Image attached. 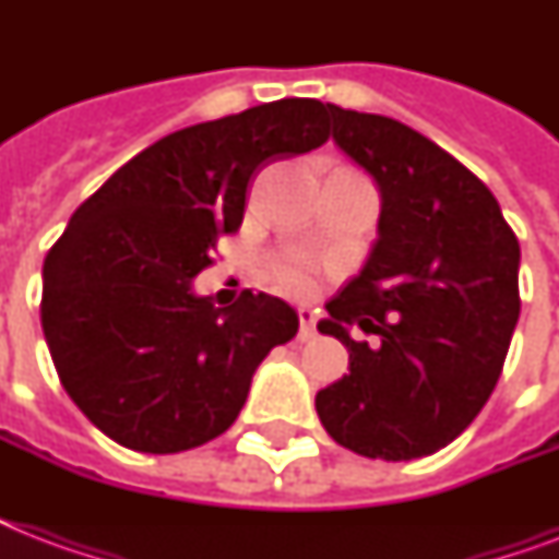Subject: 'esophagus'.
Here are the masks:
<instances>
[{
	"label": "esophagus",
	"mask_w": 559,
	"mask_h": 559,
	"mask_svg": "<svg viewBox=\"0 0 559 559\" xmlns=\"http://www.w3.org/2000/svg\"><path fill=\"white\" fill-rule=\"evenodd\" d=\"M298 322H301V331H298V340L307 342L316 336V313L310 307H298Z\"/></svg>",
	"instance_id": "1"
}]
</instances>
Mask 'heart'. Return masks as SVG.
Here are the masks:
<instances>
[{
  "label": "heart",
  "mask_w": 559,
  "mask_h": 559,
  "mask_svg": "<svg viewBox=\"0 0 559 559\" xmlns=\"http://www.w3.org/2000/svg\"><path fill=\"white\" fill-rule=\"evenodd\" d=\"M272 281L287 293L307 296L316 287V263L305 254H281L270 266Z\"/></svg>",
  "instance_id": "heart-1"
}]
</instances>
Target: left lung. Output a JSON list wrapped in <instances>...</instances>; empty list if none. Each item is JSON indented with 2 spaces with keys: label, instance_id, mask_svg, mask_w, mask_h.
Returning a JSON list of instances; mask_svg holds the SVG:
<instances>
[{
  "label": "left lung",
  "instance_id": "obj_1",
  "mask_svg": "<svg viewBox=\"0 0 559 559\" xmlns=\"http://www.w3.org/2000/svg\"><path fill=\"white\" fill-rule=\"evenodd\" d=\"M333 142L373 177L380 237L319 331L350 373L316 394L333 441L382 461L432 455L467 429L520 319V240L481 179L394 118L328 104ZM372 340L357 343L349 328Z\"/></svg>",
  "mask_w": 559,
  "mask_h": 559
}]
</instances>
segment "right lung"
<instances>
[{"label":"right lung","instance_id":"1","mask_svg":"<svg viewBox=\"0 0 559 559\" xmlns=\"http://www.w3.org/2000/svg\"><path fill=\"white\" fill-rule=\"evenodd\" d=\"M328 139L322 100H272L165 135L74 211L43 263L39 319L66 394L107 438L168 455L235 424L298 316L252 289L214 307L191 278L240 228L258 168Z\"/></svg>","mask_w":559,"mask_h":559}]
</instances>
